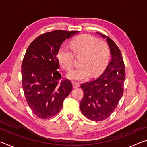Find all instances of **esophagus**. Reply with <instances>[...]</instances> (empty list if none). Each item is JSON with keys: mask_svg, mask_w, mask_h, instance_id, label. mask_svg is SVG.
Here are the masks:
<instances>
[{"mask_svg": "<svg viewBox=\"0 0 147 147\" xmlns=\"http://www.w3.org/2000/svg\"><path fill=\"white\" fill-rule=\"evenodd\" d=\"M73 88H78V87H80V83L73 81Z\"/></svg>", "mask_w": 147, "mask_h": 147, "instance_id": "esophagus-1", "label": "esophagus"}]
</instances>
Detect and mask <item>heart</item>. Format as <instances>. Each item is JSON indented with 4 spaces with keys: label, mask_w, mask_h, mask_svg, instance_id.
Instances as JSON below:
<instances>
[{
    "label": "heart",
    "mask_w": 147,
    "mask_h": 147,
    "mask_svg": "<svg viewBox=\"0 0 147 147\" xmlns=\"http://www.w3.org/2000/svg\"><path fill=\"white\" fill-rule=\"evenodd\" d=\"M74 53L82 55L80 64L82 65L67 74V77L73 80H80L89 76L99 74L105 69L110 59V49L106 42L99 41L89 34L76 37L71 43ZM57 58L61 66L66 71L73 67L74 53L67 46H63L57 53Z\"/></svg>",
    "instance_id": "heart-1"
}]
</instances>
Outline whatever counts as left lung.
<instances>
[{"label": "left lung", "instance_id": "left-lung-1", "mask_svg": "<svg viewBox=\"0 0 147 147\" xmlns=\"http://www.w3.org/2000/svg\"><path fill=\"white\" fill-rule=\"evenodd\" d=\"M97 33L106 38L111 60L99 77L81 84L84 96L80 104L83 115L96 122L107 119L115 111L122 97L125 77L124 63L120 49L108 36Z\"/></svg>", "mask_w": 147, "mask_h": 147}]
</instances>
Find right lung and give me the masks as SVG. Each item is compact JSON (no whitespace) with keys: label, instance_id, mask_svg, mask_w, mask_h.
<instances>
[{"label":"right lung","instance_id":"1","mask_svg":"<svg viewBox=\"0 0 147 147\" xmlns=\"http://www.w3.org/2000/svg\"><path fill=\"white\" fill-rule=\"evenodd\" d=\"M78 32H46L34 39L27 48L22 65V86L28 105L39 118L46 119L56 115L73 90L68 79L60 81L57 55L63 42Z\"/></svg>","mask_w":147,"mask_h":147}]
</instances>
